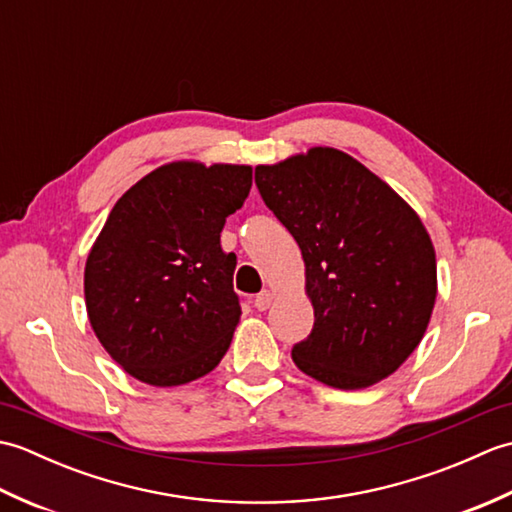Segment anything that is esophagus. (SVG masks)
Segmentation results:
<instances>
[{"label":"esophagus","mask_w":512,"mask_h":512,"mask_svg":"<svg viewBox=\"0 0 512 512\" xmlns=\"http://www.w3.org/2000/svg\"><path fill=\"white\" fill-rule=\"evenodd\" d=\"M273 299H275V295H273V292H270V290H262V292H259V295L255 297V308L257 310H268L270 306H273Z\"/></svg>","instance_id":"1"}]
</instances>
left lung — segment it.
Masks as SVG:
<instances>
[{
	"mask_svg": "<svg viewBox=\"0 0 512 512\" xmlns=\"http://www.w3.org/2000/svg\"><path fill=\"white\" fill-rule=\"evenodd\" d=\"M255 182L306 264L314 328L292 361L345 391L394 374L420 345L438 295L436 248L420 215L334 147L257 165Z\"/></svg>",
	"mask_w": 512,
	"mask_h": 512,
	"instance_id": "obj_1",
	"label": "left lung"
}]
</instances>
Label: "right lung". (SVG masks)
Masks as SVG:
<instances>
[{"label": "right lung", "instance_id": "right-lung-1", "mask_svg": "<svg viewBox=\"0 0 512 512\" xmlns=\"http://www.w3.org/2000/svg\"><path fill=\"white\" fill-rule=\"evenodd\" d=\"M253 167L167 162L107 215L85 262V308L96 339L129 376L178 387L220 365L242 317L226 217L248 198Z\"/></svg>", "mask_w": 512, "mask_h": 512}]
</instances>
